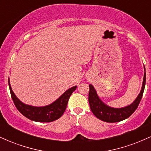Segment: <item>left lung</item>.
Masks as SVG:
<instances>
[{
    "instance_id": "obj_1",
    "label": "left lung",
    "mask_w": 151,
    "mask_h": 151,
    "mask_svg": "<svg viewBox=\"0 0 151 151\" xmlns=\"http://www.w3.org/2000/svg\"><path fill=\"white\" fill-rule=\"evenodd\" d=\"M144 70L145 71V67ZM145 85V72L144 73L143 77V85L138 96H137L134 101L131 104L123 108H112L105 104L103 101L100 99L96 93L93 86L91 84H89V103L92 113L94 114L95 116L97 117L100 120L108 123L119 122L126 119L127 118L131 116L132 114L136 109L138 108L141 101L142 96H143V91Z\"/></svg>"
}]
</instances>
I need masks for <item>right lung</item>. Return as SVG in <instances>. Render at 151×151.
I'll use <instances>...</instances> for the list:
<instances>
[{"label": "right lung", "mask_w": 151, "mask_h": 151, "mask_svg": "<svg viewBox=\"0 0 151 151\" xmlns=\"http://www.w3.org/2000/svg\"><path fill=\"white\" fill-rule=\"evenodd\" d=\"M8 84L12 99L18 110L24 116L37 122H52L60 119L67 108V103L71 94L77 89V86H74L67 90L60 98H58L51 104L45 106L37 107L25 104L20 101L12 90L9 80Z\"/></svg>", "instance_id": "add662e5"}]
</instances>
